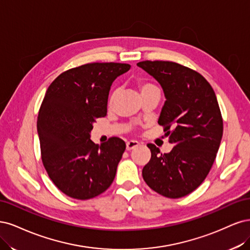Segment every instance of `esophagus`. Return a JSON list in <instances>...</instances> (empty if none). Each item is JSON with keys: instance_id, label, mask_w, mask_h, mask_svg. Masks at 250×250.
<instances>
[{"instance_id": "1", "label": "esophagus", "mask_w": 250, "mask_h": 250, "mask_svg": "<svg viewBox=\"0 0 250 250\" xmlns=\"http://www.w3.org/2000/svg\"><path fill=\"white\" fill-rule=\"evenodd\" d=\"M139 146H140V143L138 141H134V140L127 141L126 142V150H132L136 147H138Z\"/></svg>"}]
</instances>
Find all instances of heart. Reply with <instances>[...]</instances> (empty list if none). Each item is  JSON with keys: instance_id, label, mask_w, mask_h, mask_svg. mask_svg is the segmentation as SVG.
Masks as SVG:
<instances>
[{"instance_id": "heart-1", "label": "heart", "mask_w": 250, "mask_h": 250, "mask_svg": "<svg viewBox=\"0 0 250 250\" xmlns=\"http://www.w3.org/2000/svg\"><path fill=\"white\" fill-rule=\"evenodd\" d=\"M137 88H138L140 93L142 94V93H144V92H146L147 90L154 89V88H157V87H156L154 84H151V83L146 81V80L140 79V80H138V81H137ZM114 99H115V95H114V94L112 95L111 98L109 99V106H110V107L112 106V104H113Z\"/></svg>"}]
</instances>
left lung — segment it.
I'll return each mask as SVG.
<instances>
[{
	"instance_id": "left-lung-1",
	"label": "left lung",
	"mask_w": 250,
	"mask_h": 250,
	"mask_svg": "<svg viewBox=\"0 0 250 250\" xmlns=\"http://www.w3.org/2000/svg\"><path fill=\"white\" fill-rule=\"evenodd\" d=\"M137 65L162 86L165 104L158 120L174 146L161 154L154 144L143 167L147 186L168 198L190 194L205 181L215 161L223 120L212 86L197 71L170 61H141Z\"/></svg>"
}]
</instances>
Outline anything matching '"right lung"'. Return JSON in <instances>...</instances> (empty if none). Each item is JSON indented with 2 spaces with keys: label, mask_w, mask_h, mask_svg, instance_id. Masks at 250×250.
<instances>
[{
  "label": "right lung",
  "mask_w": 250,
  "mask_h": 250,
  "mask_svg": "<svg viewBox=\"0 0 250 250\" xmlns=\"http://www.w3.org/2000/svg\"><path fill=\"white\" fill-rule=\"evenodd\" d=\"M130 68L88 63L62 72L47 88L37 119L42 160L55 186L71 198L98 196L115 178L125 141L112 137L100 146L90 132L95 120L107 115L112 83Z\"/></svg>",
  "instance_id": "1"
}]
</instances>
